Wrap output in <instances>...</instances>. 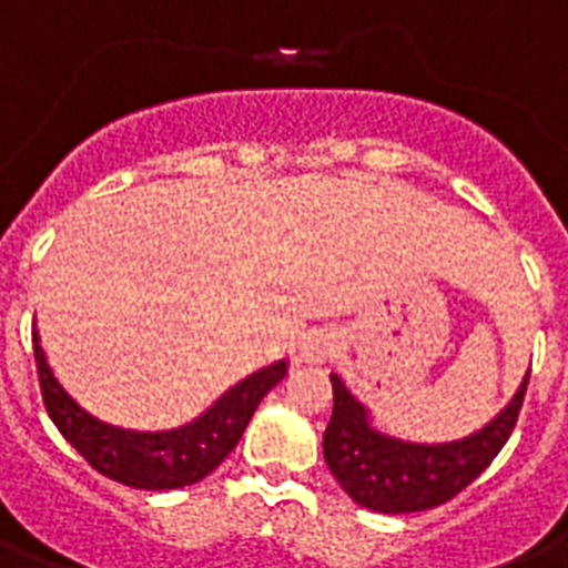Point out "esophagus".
<instances>
[{
  "label": "esophagus",
  "mask_w": 568,
  "mask_h": 568,
  "mask_svg": "<svg viewBox=\"0 0 568 568\" xmlns=\"http://www.w3.org/2000/svg\"><path fill=\"white\" fill-rule=\"evenodd\" d=\"M333 351H336V345H333L329 336H312L303 342V359L306 363H321V359L333 356Z\"/></svg>",
  "instance_id": "34e87169"
}]
</instances>
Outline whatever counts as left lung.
I'll use <instances>...</instances> for the list:
<instances>
[{"label": "left lung", "mask_w": 568, "mask_h": 568, "mask_svg": "<svg viewBox=\"0 0 568 568\" xmlns=\"http://www.w3.org/2000/svg\"><path fill=\"white\" fill-rule=\"evenodd\" d=\"M528 379L510 406L484 430L448 445H415L383 436L368 424L365 406L336 374L333 415L324 430V459L342 489L359 507L377 513H418L450 501L489 468L519 422Z\"/></svg>", "instance_id": "left-lung-1"}]
</instances>
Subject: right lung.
Here are the masks:
<instances>
[{
	"label": "right lung",
	"instance_id": "obj_1",
	"mask_svg": "<svg viewBox=\"0 0 568 568\" xmlns=\"http://www.w3.org/2000/svg\"><path fill=\"white\" fill-rule=\"evenodd\" d=\"M34 365H38L40 395L58 433L91 463L100 475L135 489H180L203 480L230 457L241 433L256 413L258 400L285 377V363H274L250 374L232 386L217 404L196 422L180 430L135 433L120 430L88 415L52 377L47 356L34 333Z\"/></svg>",
	"mask_w": 568,
	"mask_h": 568
}]
</instances>
